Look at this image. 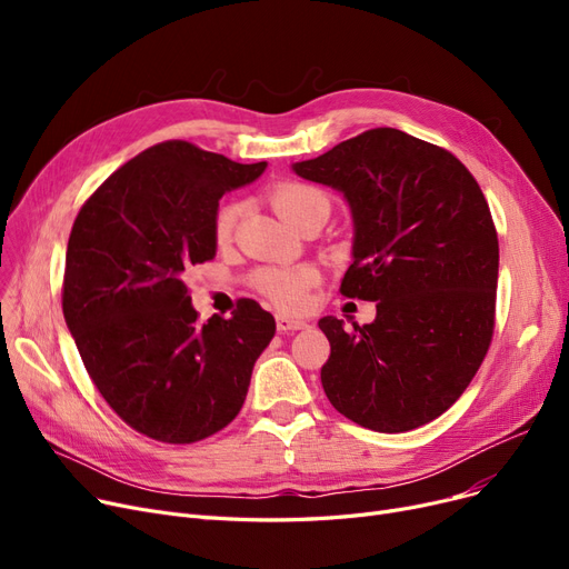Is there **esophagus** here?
<instances>
[{"label": "esophagus", "mask_w": 569, "mask_h": 569, "mask_svg": "<svg viewBox=\"0 0 569 569\" xmlns=\"http://www.w3.org/2000/svg\"><path fill=\"white\" fill-rule=\"evenodd\" d=\"M305 327H309V325H307L305 320H300V318H290V316H283V313L277 316V330H279L281 335L305 330Z\"/></svg>", "instance_id": "esophagus-1"}]
</instances>
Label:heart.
I'll use <instances>...</instances> for the list:
<instances>
[{"instance_id": "heart-1", "label": "heart", "mask_w": 569, "mask_h": 569, "mask_svg": "<svg viewBox=\"0 0 569 569\" xmlns=\"http://www.w3.org/2000/svg\"><path fill=\"white\" fill-rule=\"evenodd\" d=\"M272 204L277 209V214L292 226L300 214H305L309 207L313 204H325L330 207V200L327 196L313 187L307 184H281L272 193ZM237 217V207L226 204L221 207V212L217 214L214 223V234L219 242H226L232 232ZM316 281V274L309 267H262L253 277V288L264 295L267 300H272L281 309H300L307 300V290Z\"/></svg>"}]
</instances>
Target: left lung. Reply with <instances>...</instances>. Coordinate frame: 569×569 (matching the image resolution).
<instances>
[{
    "label": "left lung",
    "instance_id": "obj_1",
    "mask_svg": "<svg viewBox=\"0 0 569 569\" xmlns=\"http://www.w3.org/2000/svg\"><path fill=\"white\" fill-rule=\"evenodd\" d=\"M343 193L352 264L341 292L376 305L369 325L325 316L322 390L348 420L380 433L422 427L450 408L493 337L498 234L480 184L442 147L371 129L292 163Z\"/></svg>",
    "mask_w": 569,
    "mask_h": 569
}]
</instances>
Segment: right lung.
<instances>
[{"instance_id":"add662e5","label":"right lung","mask_w":569,"mask_h":569,"mask_svg":"<svg viewBox=\"0 0 569 569\" xmlns=\"http://www.w3.org/2000/svg\"><path fill=\"white\" fill-rule=\"evenodd\" d=\"M267 163H237L187 140L144 149L76 217L62 309L82 365L108 406L142 436L189 445L228 427L277 322L253 300L198 322L184 283L217 256L223 193Z\"/></svg>"}]
</instances>
